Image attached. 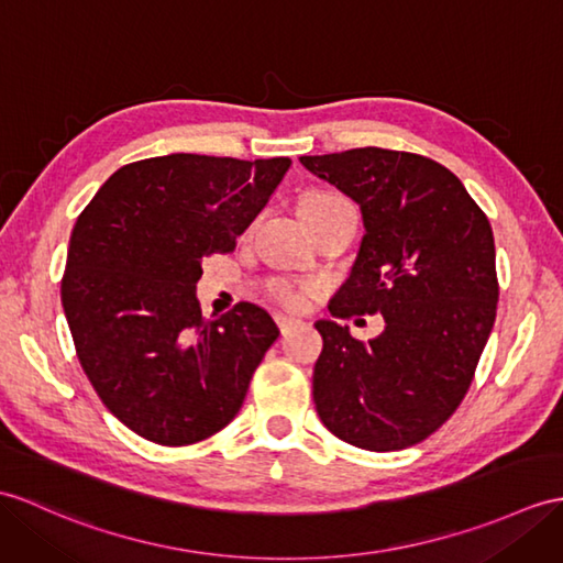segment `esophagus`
Instances as JSON below:
<instances>
[{
    "mask_svg": "<svg viewBox=\"0 0 563 563\" xmlns=\"http://www.w3.org/2000/svg\"><path fill=\"white\" fill-rule=\"evenodd\" d=\"M276 323H278L280 333H287V331H292V329H295V325L299 323V319H295V317H285V313H276Z\"/></svg>",
    "mask_w": 563,
    "mask_h": 563,
    "instance_id": "34e87169",
    "label": "esophagus"
}]
</instances>
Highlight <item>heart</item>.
Instances as JSON below:
<instances>
[{
  "label": "heart",
  "instance_id": "b5f03b06",
  "mask_svg": "<svg viewBox=\"0 0 563 563\" xmlns=\"http://www.w3.org/2000/svg\"><path fill=\"white\" fill-rule=\"evenodd\" d=\"M331 199H341V196L311 194V196H307L305 201H331ZM266 295L273 299V302L295 309V307H302L305 305L307 287L305 285H297V283H290V280H285V278H273V280L266 283Z\"/></svg>",
  "mask_w": 563,
  "mask_h": 563
}]
</instances>
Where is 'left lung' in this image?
Returning <instances> with one entry per match:
<instances>
[{"mask_svg":"<svg viewBox=\"0 0 563 563\" xmlns=\"http://www.w3.org/2000/svg\"><path fill=\"white\" fill-rule=\"evenodd\" d=\"M299 161L360 203L367 230L331 317L386 321L369 343L347 325L317 323V412L357 449L415 446L459 410L492 333L499 280L489 220L424 155L367 146Z\"/></svg>","mask_w":563,"mask_h":563,"instance_id":"8db88e82","label":"left lung"}]
</instances>
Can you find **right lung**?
Segmentation results:
<instances>
[{
  "instance_id": "1",
  "label": "right lung",
  "mask_w": 563,
  "mask_h": 563,
  "mask_svg": "<svg viewBox=\"0 0 563 563\" xmlns=\"http://www.w3.org/2000/svg\"><path fill=\"white\" fill-rule=\"evenodd\" d=\"M290 158L173 153L129 163L71 230L62 307L78 362L117 420L161 446L228 427L266 350L268 311L240 302L201 317V261L230 254Z\"/></svg>"
}]
</instances>
